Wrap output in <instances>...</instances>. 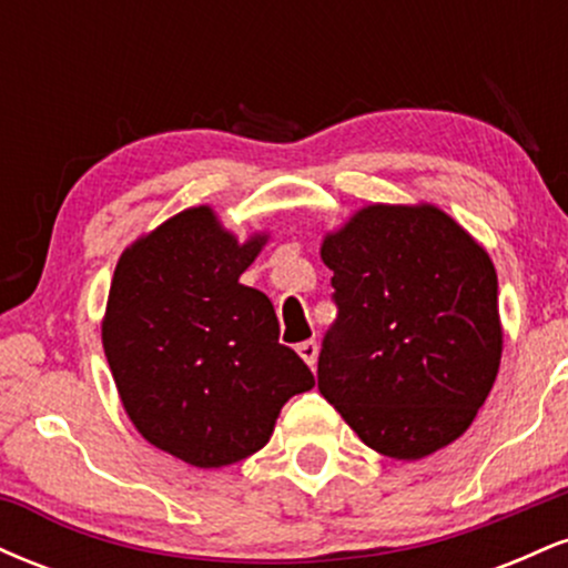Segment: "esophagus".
I'll return each mask as SVG.
<instances>
[{"label": "esophagus", "instance_id": "obj_1", "mask_svg": "<svg viewBox=\"0 0 568 568\" xmlns=\"http://www.w3.org/2000/svg\"><path fill=\"white\" fill-rule=\"evenodd\" d=\"M296 352H298V355H302V361L306 363V366L315 368V363H317V342H312V338H310V342H302L296 347Z\"/></svg>", "mask_w": 568, "mask_h": 568}]
</instances>
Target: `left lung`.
Here are the masks:
<instances>
[{
  "mask_svg": "<svg viewBox=\"0 0 568 568\" xmlns=\"http://www.w3.org/2000/svg\"><path fill=\"white\" fill-rule=\"evenodd\" d=\"M338 321L317 389L368 448L425 459L467 433L497 379L501 321L486 247L429 202L363 205L325 232Z\"/></svg>",
  "mask_w": 568,
  "mask_h": 568,
  "instance_id": "obj_1",
  "label": "left lung"
}]
</instances>
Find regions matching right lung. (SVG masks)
I'll return each instance as SVG.
<instances>
[{"label": "right lung", "mask_w": 568, "mask_h": 568, "mask_svg": "<svg viewBox=\"0 0 568 568\" xmlns=\"http://www.w3.org/2000/svg\"><path fill=\"white\" fill-rule=\"evenodd\" d=\"M270 240L211 205L175 213L116 262L101 342L122 408L160 452L213 470L256 454L315 376L277 342L275 306L240 275Z\"/></svg>", "instance_id": "1"}]
</instances>
